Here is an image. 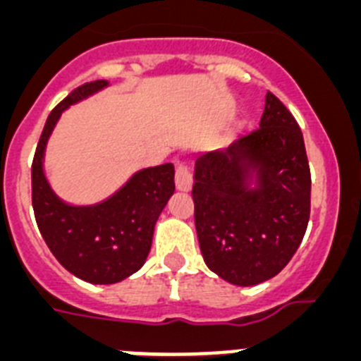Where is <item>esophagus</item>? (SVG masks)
I'll use <instances>...</instances> for the list:
<instances>
[{"label":"esophagus","mask_w":361,"mask_h":361,"mask_svg":"<svg viewBox=\"0 0 361 361\" xmlns=\"http://www.w3.org/2000/svg\"><path fill=\"white\" fill-rule=\"evenodd\" d=\"M175 186L178 191H190L193 186V177H191V171L186 164H178L177 171H175Z\"/></svg>","instance_id":"obj_1"}]
</instances>
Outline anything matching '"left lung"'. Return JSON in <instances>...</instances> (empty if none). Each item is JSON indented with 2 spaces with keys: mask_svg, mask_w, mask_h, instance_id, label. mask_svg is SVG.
Instances as JSON below:
<instances>
[{
  "mask_svg": "<svg viewBox=\"0 0 361 361\" xmlns=\"http://www.w3.org/2000/svg\"><path fill=\"white\" fill-rule=\"evenodd\" d=\"M191 197L215 275L250 288L288 266L307 229L311 173L304 137L279 97L267 92L257 132L197 159Z\"/></svg>",
  "mask_w": 361,
  "mask_h": 361,
  "instance_id": "8db88e82",
  "label": "left lung"
}]
</instances>
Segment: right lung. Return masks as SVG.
<instances>
[{"label":"right lung","mask_w":361,"mask_h":361,"mask_svg":"<svg viewBox=\"0 0 361 361\" xmlns=\"http://www.w3.org/2000/svg\"><path fill=\"white\" fill-rule=\"evenodd\" d=\"M110 85L79 86L50 111L32 162V206L37 228L57 262L88 283L106 286L145 266L153 229L175 191L171 162L142 168L110 197L95 204H70L57 195L44 173V152L63 111Z\"/></svg>","instance_id":"obj_1"}]
</instances>
